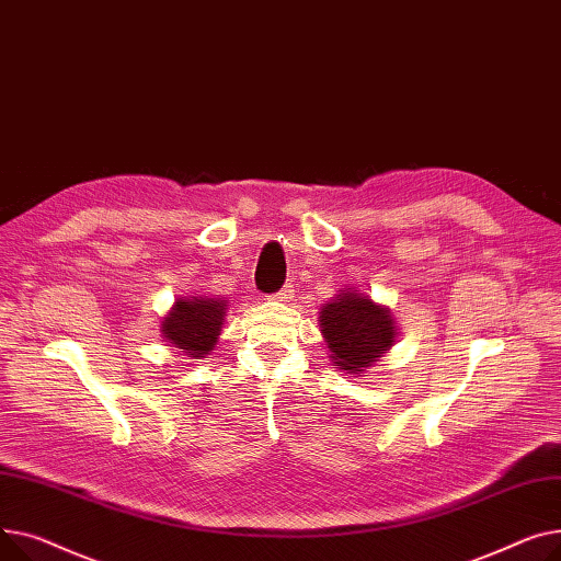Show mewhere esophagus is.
I'll return each instance as SVG.
<instances>
[{
    "instance_id": "1",
    "label": "esophagus",
    "mask_w": 561,
    "mask_h": 561,
    "mask_svg": "<svg viewBox=\"0 0 561 561\" xmlns=\"http://www.w3.org/2000/svg\"><path fill=\"white\" fill-rule=\"evenodd\" d=\"M291 294H294V285H291V283H285L276 294H272V299H274V301H287Z\"/></svg>"
}]
</instances>
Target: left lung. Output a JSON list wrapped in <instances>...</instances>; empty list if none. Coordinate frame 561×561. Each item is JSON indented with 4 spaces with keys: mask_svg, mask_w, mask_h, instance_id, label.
<instances>
[{
    "mask_svg": "<svg viewBox=\"0 0 561 561\" xmlns=\"http://www.w3.org/2000/svg\"><path fill=\"white\" fill-rule=\"evenodd\" d=\"M321 331L335 367L348 374L369 367L393 342V321L387 308L357 291L337 294L319 312Z\"/></svg>",
    "mask_w": 561,
    "mask_h": 561,
    "instance_id": "left-lung-1",
    "label": "left lung"
}]
</instances>
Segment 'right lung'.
<instances>
[{
	"instance_id": "add662e5",
	"label": "right lung",
	"mask_w": 561,
	"mask_h": 561,
	"mask_svg": "<svg viewBox=\"0 0 561 561\" xmlns=\"http://www.w3.org/2000/svg\"><path fill=\"white\" fill-rule=\"evenodd\" d=\"M226 304L206 296L176 301L174 310L162 319V335L190 357H204L213 351L221 331Z\"/></svg>"
}]
</instances>
